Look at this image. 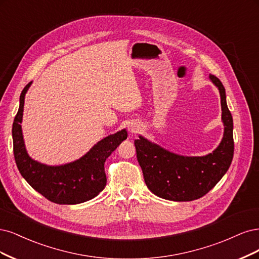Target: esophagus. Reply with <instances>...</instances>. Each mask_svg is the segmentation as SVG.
<instances>
[{
  "label": "esophagus",
  "mask_w": 259,
  "mask_h": 259,
  "mask_svg": "<svg viewBox=\"0 0 259 259\" xmlns=\"http://www.w3.org/2000/svg\"><path fill=\"white\" fill-rule=\"evenodd\" d=\"M128 130L130 133H137L140 130V126L137 122H131L128 126Z\"/></svg>",
  "instance_id": "esophagus-1"
}]
</instances>
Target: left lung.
Returning <instances> with one entry per match:
<instances>
[{
    "mask_svg": "<svg viewBox=\"0 0 259 259\" xmlns=\"http://www.w3.org/2000/svg\"><path fill=\"white\" fill-rule=\"evenodd\" d=\"M219 88L224 136L210 154L188 157L171 153L140 136L135 141L137 158L146 186L156 196L172 201H193L207 194L224 177L233 158V121L222 81L210 74Z\"/></svg>",
    "mask_w": 259,
    "mask_h": 259,
    "instance_id": "8db88e82",
    "label": "left lung"
}]
</instances>
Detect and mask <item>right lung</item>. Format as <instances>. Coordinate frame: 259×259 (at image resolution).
Segmentation results:
<instances>
[{
	"label": "right lung",
	"mask_w": 259,
	"mask_h": 259,
	"mask_svg": "<svg viewBox=\"0 0 259 259\" xmlns=\"http://www.w3.org/2000/svg\"><path fill=\"white\" fill-rule=\"evenodd\" d=\"M32 81L23 88L20 104L13 123L14 156L17 168L30 186L49 201L58 204H77L97 197L106 185L104 163L128 133L122 129L93 146L79 159L61 165H47L28 155L21 130L24 96Z\"/></svg>",
	"instance_id": "add662e5"
}]
</instances>
